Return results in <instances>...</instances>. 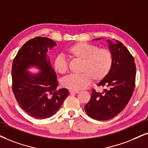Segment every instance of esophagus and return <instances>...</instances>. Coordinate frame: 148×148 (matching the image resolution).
I'll use <instances>...</instances> for the list:
<instances>
[{
    "label": "esophagus",
    "mask_w": 148,
    "mask_h": 148,
    "mask_svg": "<svg viewBox=\"0 0 148 148\" xmlns=\"http://www.w3.org/2000/svg\"><path fill=\"white\" fill-rule=\"evenodd\" d=\"M70 92L71 93H79V91H77V90H70Z\"/></svg>",
    "instance_id": "esophagus-1"
}]
</instances>
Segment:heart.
I'll list each match as a JSON object with an SVG mask.
<instances>
[{
  "instance_id": "b5f03b06",
  "label": "heart",
  "mask_w": 148,
  "mask_h": 148,
  "mask_svg": "<svg viewBox=\"0 0 148 148\" xmlns=\"http://www.w3.org/2000/svg\"><path fill=\"white\" fill-rule=\"evenodd\" d=\"M69 57L82 60L80 74H72L62 80L63 87L71 90H80L89 86L91 78L96 81L103 79L109 73L113 65V55L107 48H98L96 45L86 42L72 44L65 50ZM54 68L60 74L68 70V63L63 56L54 61Z\"/></svg>"
}]
</instances>
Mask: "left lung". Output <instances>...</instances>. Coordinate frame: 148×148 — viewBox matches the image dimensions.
I'll return each instance as SVG.
<instances>
[{"label":"left lung","instance_id":"8db88e82","mask_svg":"<svg viewBox=\"0 0 148 148\" xmlns=\"http://www.w3.org/2000/svg\"><path fill=\"white\" fill-rule=\"evenodd\" d=\"M106 42L113 55V65L109 73L98 84L106 89L102 93L93 89L90 100L85 106L89 117L100 121L112 119L122 111L131 98L135 85L133 57L119 41L107 40Z\"/></svg>","mask_w":148,"mask_h":148}]
</instances>
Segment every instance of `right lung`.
<instances>
[{"label":"right lung","mask_w":148,"mask_h":148,"mask_svg":"<svg viewBox=\"0 0 148 148\" xmlns=\"http://www.w3.org/2000/svg\"><path fill=\"white\" fill-rule=\"evenodd\" d=\"M56 46L48 37H35L22 46L13 61L14 96L22 109L37 119L55 115L69 94L65 88L57 90V74L47 55L48 50ZM31 67L37 68L39 72L31 73L28 69Z\"/></svg>","instance_id":"add662e5"}]
</instances>
